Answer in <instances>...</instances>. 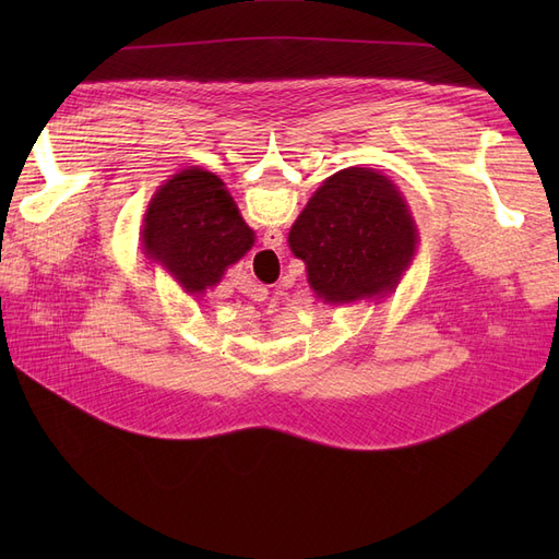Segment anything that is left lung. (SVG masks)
<instances>
[{
	"instance_id": "obj_1",
	"label": "left lung",
	"mask_w": 559,
	"mask_h": 559,
	"mask_svg": "<svg viewBox=\"0 0 559 559\" xmlns=\"http://www.w3.org/2000/svg\"><path fill=\"white\" fill-rule=\"evenodd\" d=\"M415 224L396 186L368 167L324 181L300 212L289 247L319 298L349 302L392 292L415 251Z\"/></svg>"
}]
</instances>
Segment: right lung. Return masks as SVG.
Listing matches in <instances>:
<instances>
[{"label": "right lung", "instance_id": "1", "mask_svg": "<svg viewBox=\"0 0 559 559\" xmlns=\"http://www.w3.org/2000/svg\"><path fill=\"white\" fill-rule=\"evenodd\" d=\"M144 242L186 292L202 294L245 257L253 230L242 222L224 181L193 167L167 179L151 200Z\"/></svg>", "mask_w": 559, "mask_h": 559}]
</instances>
